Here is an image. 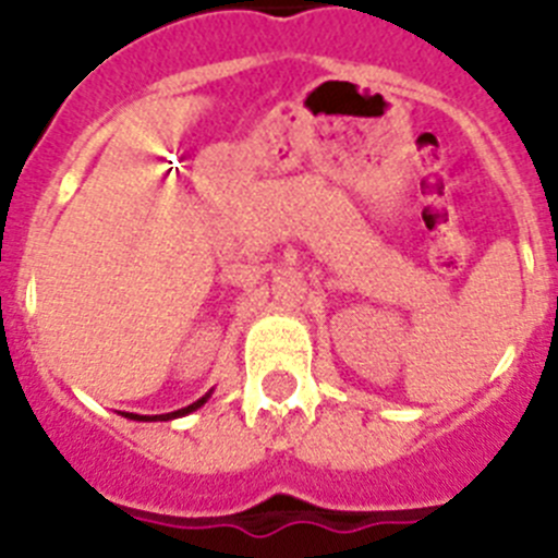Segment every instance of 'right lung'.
Listing matches in <instances>:
<instances>
[{"label": "right lung", "mask_w": 558, "mask_h": 558, "mask_svg": "<svg viewBox=\"0 0 558 558\" xmlns=\"http://www.w3.org/2000/svg\"><path fill=\"white\" fill-rule=\"evenodd\" d=\"M211 397V391L209 393H204V397L198 399V402H192V405H186V408H181V411H172V413H159V416H140V413H125L128 418H133V422H170V418H181V416H186V413H192V411H198L201 405H204L206 399Z\"/></svg>", "instance_id": "right-lung-1"}]
</instances>
